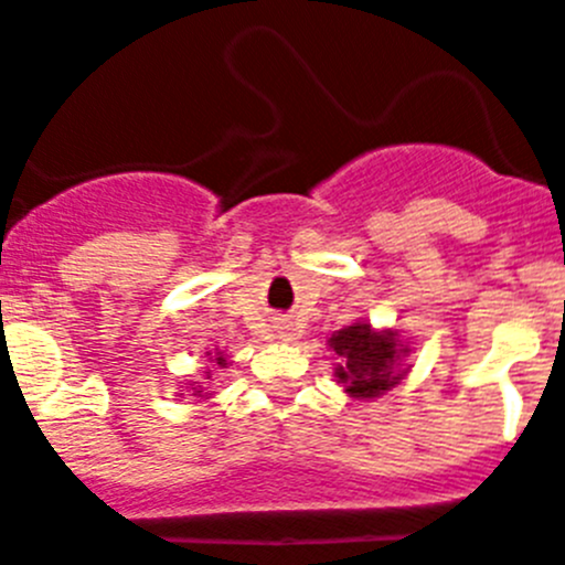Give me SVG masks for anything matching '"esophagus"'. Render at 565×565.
I'll list each match as a JSON object with an SVG mask.
<instances>
[{"label": "esophagus", "instance_id": "34e87169", "mask_svg": "<svg viewBox=\"0 0 565 565\" xmlns=\"http://www.w3.org/2000/svg\"><path fill=\"white\" fill-rule=\"evenodd\" d=\"M276 333H278V339H284V342H289V339H292V326H289V322H278Z\"/></svg>", "mask_w": 565, "mask_h": 565}]
</instances>
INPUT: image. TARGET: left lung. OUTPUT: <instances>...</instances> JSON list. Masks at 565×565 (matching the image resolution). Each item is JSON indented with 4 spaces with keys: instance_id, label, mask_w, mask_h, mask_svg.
<instances>
[{
    "instance_id": "obj_1",
    "label": "left lung",
    "mask_w": 565,
    "mask_h": 565,
    "mask_svg": "<svg viewBox=\"0 0 565 565\" xmlns=\"http://www.w3.org/2000/svg\"><path fill=\"white\" fill-rule=\"evenodd\" d=\"M328 348L339 355L333 377L342 383L348 397L370 403L392 392L411 372V344L399 339L394 328H372L366 320H355L331 333Z\"/></svg>"
}]
</instances>
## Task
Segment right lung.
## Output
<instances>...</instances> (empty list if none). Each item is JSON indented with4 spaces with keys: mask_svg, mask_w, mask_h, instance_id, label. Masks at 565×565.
I'll list each match as a JSON object with an SVG mask.
<instances>
[{
    "mask_svg": "<svg viewBox=\"0 0 565 565\" xmlns=\"http://www.w3.org/2000/svg\"><path fill=\"white\" fill-rule=\"evenodd\" d=\"M206 359H210V364H206L204 370H201V375L188 377V383H184V386H182V392H179V397H182V394H190V397L212 399V394L206 392V383L212 381V366H226L228 359H226V353H223L221 348L206 350Z\"/></svg>",
    "mask_w": 565,
    "mask_h": 565,
    "instance_id": "right-lung-1",
    "label": "right lung"
}]
</instances>
